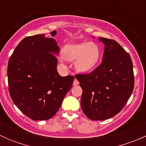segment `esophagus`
<instances>
[{
	"instance_id": "34e87169",
	"label": "esophagus",
	"mask_w": 146,
	"mask_h": 146,
	"mask_svg": "<svg viewBox=\"0 0 146 146\" xmlns=\"http://www.w3.org/2000/svg\"><path fill=\"white\" fill-rule=\"evenodd\" d=\"M78 84H79V82L78 81L77 79H75L74 81H73V85H74V86H75V85H78Z\"/></svg>"
}]
</instances>
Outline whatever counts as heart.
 Here are the masks:
<instances>
[{
    "mask_svg": "<svg viewBox=\"0 0 146 146\" xmlns=\"http://www.w3.org/2000/svg\"><path fill=\"white\" fill-rule=\"evenodd\" d=\"M100 48L95 42H82L68 44L64 47L63 56L65 58L75 61V68L81 73L92 70L99 62Z\"/></svg>",
    "mask_w": 146,
    "mask_h": 146,
    "instance_id": "b5f03b06",
    "label": "heart"
}]
</instances>
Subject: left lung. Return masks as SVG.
Listing matches in <instances>:
<instances>
[{
  "instance_id": "obj_1",
  "label": "left lung",
  "mask_w": 146,
  "mask_h": 146,
  "mask_svg": "<svg viewBox=\"0 0 146 146\" xmlns=\"http://www.w3.org/2000/svg\"><path fill=\"white\" fill-rule=\"evenodd\" d=\"M99 41L104 45L102 64L90 73L76 76L82 89V111L94 121L117 115L134 88L130 55L116 41L103 37Z\"/></svg>"
}]
</instances>
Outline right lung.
<instances>
[{
	"instance_id": "1",
	"label": "right lung",
	"mask_w": 146,
	"mask_h": 146,
	"mask_svg": "<svg viewBox=\"0 0 146 146\" xmlns=\"http://www.w3.org/2000/svg\"><path fill=\"white\" fill-rule=\"evenodd\" d=\"M56 31L51 32V36ZM59 47L52 37L36 35L23 39L16 46L8 64V80L12 100L35 121L54 117L71 88L74 77H62L55 55Z\"/></svg>"
}]
</instances>
